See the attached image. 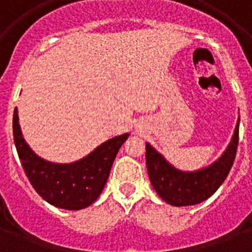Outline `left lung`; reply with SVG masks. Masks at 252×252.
Returning a JSON list of instances; mask_svg holds the SVG:
<instances>
[{
    "mask_svg": "<svg viewBox=\"0 0 252 252\" xmlns=\"http://www.w3.org/2000/svg\"><path fill=\"white\" fill-rule=\"evenodd\" d=\"M239 119L230 144L222 156L207 167L196 171H182L166 161L149 142H146V167L152 186L159 197L174 207H187L209 199L226 179L234 163L238 148Z\"/></svg>",
    "mask_w": 252,
    "mask_h": 252,
    "instance_id": "obj_1",
    "label": "left lung"
}]
</instances>
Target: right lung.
Returning <instances> with one entry per match:
<instances>
[{"label":"right lung","instance_id":"obj_1","mask_svg":"<svg viewBox=\"0 0 252 252\" xmlns=\"http://www.w3.org/2000/svg\"><path fill=\"white\" fill-rule=\"evenodd\" d=\"M13 133L21 163L35 191L51 205L68 211L84 209L98 199L115 157L129 136L124 133L110 138L72 163H55L39 157L26 142L17 108L14 110Z\"/></svg>","mask_w":252,"mask_h":252}]
</instances>
